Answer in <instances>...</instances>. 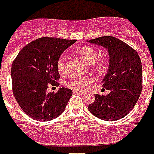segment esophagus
Listing matches in <instances>:
<instances>
[{
	"label": "esophagus",
	"mask_w": 154,
	"mask_h": 154,
	"mask_svg": "<svg viewBox=\"0 0 154 154\" xmlns=\"http://www.w3.org/2000/svg\"><path fill=\"white\" fill-rule=\"evenodd\" d=\"M74 94H84V92H82V91H79V90H75Z\"/></svg>",
	"instance_id": "obj_1"
}]
</instances>
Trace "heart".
<instances>
[{
  "mask_svg": "<svg viewBox=\"0 0 154 154\" xmlns=\"http://www.w3.org/2000/svg\"><path fill=\"white\" fill-rule=\"evenodd\" d=\"M78 56L82 59V60L86 64H91L96 61L97 59V51L95 49L90 47H82L77 51ZM57 70L60 74H63L66 69V56L65 54H61L59 56L56 63ZM94 82L93 77H77L70 80L67 82V86L72 90H85L89 87V85Z\"/></svg>",
  "mask_w": 154,
  "mask_h": 154,
  "instance_id": "b5f03b06",
  "label": "heart"
}]
</instances>
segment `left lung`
Listing matches in <instances>:
<instances>
[{
  "label": "left lung",
  "mask_w": 154,
  "mask_h": 154,
  "mask_svg": "<svg viewBox=\"0 0 154 154\" xmlns=\"http://www.w3.org/2000/svg\"><path fill=\"white\" fill-rule=\"evenodd\" d=\"M89 43L107 49L110 64L103 87L110 93L106 96L94 94L95 100L88 109L103 120L122 119L133 109L142 90V65L139 55L126 43L113 36L90 39Z\"/></svg>",
  "instance_id": "obj_1"
}]
</instances>
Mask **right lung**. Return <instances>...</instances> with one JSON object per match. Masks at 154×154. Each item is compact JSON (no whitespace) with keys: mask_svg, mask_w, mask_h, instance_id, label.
<instances>
[{"mask_svg":"<svg viewBox=\"0 0 154 154\" xmlns=\"http://www.w3.org/2000/svg\"><path fill=\"white\" fill-rule=\"evenodd\" d=\"M75 42V39L39 38L25 46L13 62V93L20 107L30 118L48 121L64 111L72 90L62 87L56 93H47V90L49 85H59L57 60Z\"/></svg>","mask_w":154,"mask_h":154,"instance_id":"1","label":"right lung"}]
</instances>
